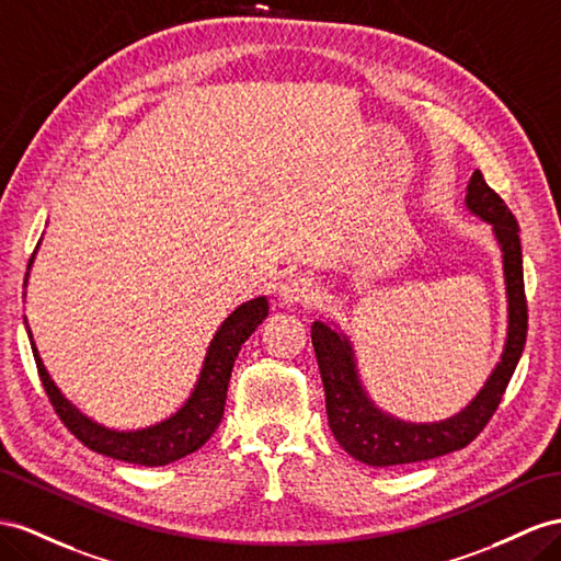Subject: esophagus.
<instances>
[{
    "mask_svg": "<svg viewBox=\"0 0 561 561\" xmlns=\"http://www.w3.org/2000/svg\"><path fill=\"white\" fill-rule=\"evenodd\" d=\"M318 296V284L306 275H291L279 284V300L282 304H312Z\"/></svg>",
    "mask_w": 561,
    "mask_h": 561,
    "instance_id": "esophagus-1",
    "label": "esophagus"
}]
</instances>
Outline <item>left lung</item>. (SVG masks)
<instances>
[{
    "label": "left lung",
    "instance_id": "left-lung-1",
    "mask_svg": "<svg viewBox=\"0 0 561 561\" xmlns=\"http://www.w3.org/2000/svg\"><path fill=\"white\" fill-rule=\"evenodd\" d=\"M467 208L491 222L500 241L510 300V332L500 365L493 369L481 393L462 412L436 424H408L389 417L375 408L357 381L351 343L322 322H312L310 327L312 348L318 355L324 383L329 428L343 450L369 467L422 462V459H434L465 448L491 422L522 357L528 332V306L519 225L505 201L488 186L479 170L473 172L467 186Z\"/></svg>",
    "mask_w": 561,
    "mask_h": 561
}]
</instances>
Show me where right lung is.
Wrapping results in <instances>:
<instances>
[{"label":"right lung","instance_id":"1","mask_svg":"<svg viewBox=\"0 0 561 561\" xmlns=\"http://www.w3.org/2000/svg\"><path fill=\"white\" fill-rule=\"evenodd\" d=\"M31 265L33 257L27 267ZM265 318V298H253L249 304H241L232 314H229L210 341L204 369H201V377L190 400H186L182 410L178 414H172L170 420L141 431H111L84 417V414H80L68 403L49 379L47 369L37 355L35 343L33 355L37 375L49 396L51 408L80 443H84L90 450L99 455L121 459V462L141 467H163L198 450L201 445L215 434V428L222 422L227 383L229 377H232V367L241 351V343L255 332V327Z\"/></svg>","mask_w":561,"mask_h":561}]
</instances>
